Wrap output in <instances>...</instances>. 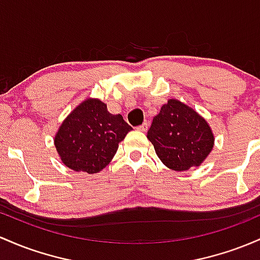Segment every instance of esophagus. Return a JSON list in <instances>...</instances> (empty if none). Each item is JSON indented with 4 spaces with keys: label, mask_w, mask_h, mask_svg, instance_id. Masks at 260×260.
Listing matches in <instances>:
<instances>
[{
    "label": "esophagus",
    "mask_w": 260,
    "mask_h": 260,
    "mask_svg": "<svg viewBox=\"0 0 260 260\" xmlns=\"http://www.w3.org/2000/svg\"><path fill=\"white\" fill-rule=\"evenodd\" d=\"M148 128H149V124H148V122H144V123H142L141 125H138V127H137V129L141 131V132H145V131H147Z\"/></svg>",
    "instance_id": "esophagus-1"
}]
</instances>
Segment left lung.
<instances>
[{"instance_id": "1", "label": "left lung", "mask_w": 260, "mask_h": 260, "mask_svg": "<svg viewBox=\"0 0 260 260\" xmlns=\"http://www.w3.org/2000/svg\"><path fill=\"white\" fill-rule=\"evenodd\" d=\"M147 137L160 160L176 172L199 167L215 142L207 122L178 100H169L162 105Z\"/></svg>"}]
</instances>
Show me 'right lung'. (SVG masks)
<instances>
[{"mask_svg":"<svg viewBox=\"0 0 260 260\" xmlns=\"http://www.w3.org/2000/svg\"><path fill=\"white\" fill-rule=\"evenodd\" d=\"M132 127L100 100H86L62 122L54 143L62 162L75 172L96 174L110 164Z\"/></svg>","mask_w":260,"mask_h":260,"instance_id":"1","label":"right lung"}]
</instances>
